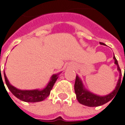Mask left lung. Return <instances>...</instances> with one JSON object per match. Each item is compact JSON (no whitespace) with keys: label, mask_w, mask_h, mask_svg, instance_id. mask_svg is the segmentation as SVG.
Listing matches in <instances>:
<instances>
[{"label":"left lung","mask_w":125,"mask_h":125,"mask_svg":"<svg viewBox=\"0 0 125 125\" xmlns=\"http://www.w3.org/2000/svg\"><path fill=\"white\" fill-rule=\"evenodd\" d=\"M101 45H106L104 43L100 42ZM113 59L115 60V63L117 65V68L120 73V78L118 80V82L117 83L116 87L115 90L110 93L109 94L106 95V96H99V95L94 94L90 91L87 90L84 88V85L83 84L82 80L79 78L78 75H76L75 78V85H74V89H75V92L76 94L77 99L79 101L80 104L84 105V106H90V107H96V106H99L101 105H104L111 101L115 96V93H116L117 89L120 87V83H121V70L118 65V63L117 61L116 58L114 56Z\"/></svg>","instance_id":"obj_1"}]
</instances>
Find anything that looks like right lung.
Returning <instances> with one entry per match:
<instances>
[{
    "mask_svg": "<svg viewBox=\"0 0 125 125\" xmlns=\"http://www.w3.org/2000/svg\"><path fill=\"white\" fill-rule=\"evenodd\" d=\"M59 74H54L51 77V79L47 84L45 88L43 90H21L17 89L9 83L8 80L7 78L5 73L4 72V77L7 87H8L10 91L12 93L14 96H15L17 99L25 102H39L45 99L50 94V91L52 90L54 84L56 80L58 78Z\"/></svg>",
    "mask_w": 125,
    "mask_h": 125,
    "instance_id": "add662e5",
    "label": "right lung"
}]
</instances>
